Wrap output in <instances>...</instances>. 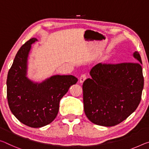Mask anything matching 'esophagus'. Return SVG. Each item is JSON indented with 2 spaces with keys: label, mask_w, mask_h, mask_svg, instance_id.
Instances as JSON below:
<instances>
[{
  "label": "esophagus",
  "mask_w": 149,
  "mask_h": 149,
  "mask_svg": "<svg viewBox=\"0 0 149 149\" xmlns=\"http://www.w3.org/2000/svg\"><path fill=\"white\" fill-rule=\"evenodd\" d=\"M87 78V75L86 74H82L81 76L79 77V81L80 83H83V82Z\"/></svg>",
  "instance_id": "34e87169"
}]
</instances>
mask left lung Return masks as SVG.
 Segmentation results:
<instances>
[{
  "label": "left lung",
  "instance_id": "obj_1",
  "mask_svg": "<svg viewBox=\"0 0 149 149\" xmlns=\"http://www.w3.org/2000/svg\"><path fill=\"white\" fill-rule=\"evenodd\" d=\"M133 56L138 62L98 63L91 70V78L84 81V111L93 123L117 125L137 108L144 77L140 54L135 52Z\"/></svg>",
  "mask_w": 149,
  "mask_h": 149
}]
</instances>
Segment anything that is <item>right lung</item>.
<instances>
[{
  "label": "right lung",
  "instance_id": "add662e5",
  "mask_svg": "<svg viewBox=\"0 0 149 149\" xmlns=\"http://www.w3.org/2000/svg\"><path fill=\"white\" fill-rule=\"evenodd\" d=\"M30 39L18 51L7 76V100L13 114L28 127L38 128L52 122L58 115L59 103L71 86L77 83L73 75H54L41 84H34L26 75Z\"/></svg>",
  "mask_w": 149,
  "mask_h": 149
}]
</instances>
